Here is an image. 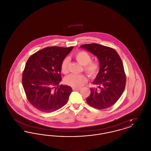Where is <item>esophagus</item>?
Instances as JSON below:
<instances>
[{
	"mask_svg": "<svg viewBox=\"0 0 151 151\" xmlns=\"http://www.w3.org/2000/svg\"><path fill=\"white\" fill-rule=\"evenodd\" d=\"M72 89H73V91H79V90L80 89V88H72Z\"/></svg>",
	"mask_w": 151,
	"mask_h": 151,
	"instance_id": "esophagus-1",
	"label": "esophagus"
}]
</instances>
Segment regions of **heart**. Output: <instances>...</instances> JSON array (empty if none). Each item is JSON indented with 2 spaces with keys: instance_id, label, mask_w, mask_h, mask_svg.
Instances as JSON below:
<instances>
[{
  "instance_id": "obj_1",
  "label": "heart",
  "mask_w": 151,
  "mask_h": 151,
  "mask_svg": "<svg viewBox=\"0 0 151 151\" xmlns=\"http://www.w3.org/2000/svg\"><path fill=\"white\" fill-rule=\"evenodd\" d=\"M74 58L80 65H83L84 71L91 78H95L99 74L100 70V63L97 60H92L91 55L86 51H78L74 54ZM69 59L65 58L60 65V70L63 74L69 72L68 69ZM88 81L86 75L71 74L65 78V83L68 86L72 88H80L84 85Z\"/></svg>"
}]
</instances>
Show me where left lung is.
Here are the masks:
<instances>
[{"instance_id":"8db88e82","label":"left lung","mask_w":151,"mask_h":151,"mask_svg":"<svg viewBox=\"0 0 151 151\" xmlns=\"http://www.w3.org/2000/svg\"><path fill=\"white\" fill-rule=\"evenodd\" d=\"M95 55L99 60L100 70L93 84L98 88H91L86 99L88 105L100 110L110 108L122 96L126 82L122 60L118 52L110 47L97 43L80 46Z\"/></svg>"}]
</instances>
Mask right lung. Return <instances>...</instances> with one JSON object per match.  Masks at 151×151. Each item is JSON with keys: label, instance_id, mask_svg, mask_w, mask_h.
Masks as SVG:
<instances>
[{"label": "right lung", "instance_id": "1", "mask_svg": "<svg viewBox=\"0 0 151 151\" xmlns=\"http://www.w3.org/2000/svg\"><path fill=\"white\" fill-rule=\"evenodd\" d=\"M73 47H47L28 59L22 83L27 100L37 110L51 113L67 103L72 89L70 86L59 85L62 80L60 65Z\"/></svg>", "mask_w": 151, "mask_h": 151}]
</instances>
